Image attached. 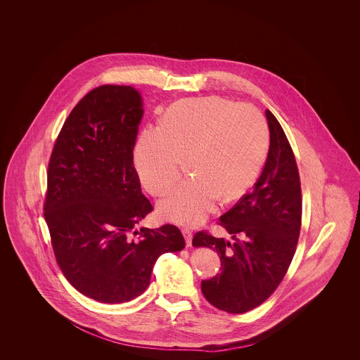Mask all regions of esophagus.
Listing matches in <instances>:
<instances>
[{
  "instance_id": "obj_1",
  "label": "esophagus",
  "mask_w": 360,
  "mask_h": 360,
  "mask_svg": "<svg viewBox=\"0 0 360 360\" xmlns=\"http://www.w3.org/2000/svg\"><path fill=\"white\" fill-rule=\"evenodd\" d=\"M182 233H184V236H185L186 244L190 247V245H191V239H193V232H191L188 228H184V229H182Z\"/></svg>"
}]
</instances>
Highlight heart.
Wrapping results in <instances>:
<instances>
[{
    "label": "heart",
    "mask_w": 360,
    "mask_h": 360,
    "mask_svg": "<svg viewBox=\"0 0 360 360\" xmlns=\"http://www.w3.org/2000/svg\"><path fill=\"white\" fill-rule=\"evenodd\" d=\"M269 127L251 103L206 97L174 103L159 128L144 129L135 147V167L144 188L162 195L179 178L181 162L191 176L159 202L172 223H202L224 201L254 185L269 150Z\"/></svg>",
    "instance_id": "heart-1"
}]
</instances>
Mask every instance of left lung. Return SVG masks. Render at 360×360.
<instances>
[{
	"mask_svg": "<svg viewBox=\"0 0 360 360\" xmlns=\"http://www.w3.org/2000/svg\"><path fill=\"white\" fill-rule=\"evenodd\" d=\"M270 148L263 172L251 193L220 217L235 240L213 238L200 231L194 247L216 250L221 271L201 282L206 300L239 314L263 304L282 282L294 257L301 231L302 198L297 162L281 124L266 110Z\"/></svg>",
	"mask_w": 360,
	"mask_h": 360,
	"instance_id": "left-lung-1",
	"label": "left lung"
}]
</instances>
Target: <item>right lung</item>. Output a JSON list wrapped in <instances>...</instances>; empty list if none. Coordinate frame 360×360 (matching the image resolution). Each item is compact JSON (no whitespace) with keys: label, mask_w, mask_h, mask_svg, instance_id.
Listing matches in <instances>:
<instances>
[{"label":"right lung","mask_w":360,"mask_h":360,"mask_svg":"<svg viewBox=\"0 0 360 360\" xmlns=\"http://www.w3.org/2000/svg\"><path fill=\"white\" fill-rule=\"evenodd\" d=\"M141 117L136 89L98 86L71 110L49 163L44 219L56 262L77 290L105 304L136 298L156 259L185 248L172 224L136 231L154 209L134 166Z\"/></svg>","instance_id":"1"}]
</instances>
